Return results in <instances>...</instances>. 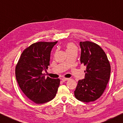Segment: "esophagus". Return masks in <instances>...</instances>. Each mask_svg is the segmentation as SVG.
<instances>
[{
  "mask_svg": "<svg viewBox=\"0 0 123 123\" xmlns=\"http://www.w3.org/2000/svg\"><path fill=\"white\" fill-rule=\"evenodd\" d=\"M62 80L63 81H67L68 80H69V78H65V77H63V78L62 79Z\"/></svg>",
  "mask_w": 123,
  "mask_h": 123,
  "instance_id": "1",
  "label": "esophagus"
}]
</instances>
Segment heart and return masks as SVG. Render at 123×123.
<instances>
[{
  "label": "heart",
  "instance_id": "heart-1",
  "mask_svg": "<svg viewBox=\"0 0 123 123\" xmlns=\"http://www.w3.org/2000/svg\"><path fill=\"white\" fill-rule=\"evenodd\" d=\"M72 50L77 51V48L76 46H75V45L72 43H68V44L67 45V47H66V52H70V51H72Z\"/></svg>",
  "mask_w": 123,
  "mask_h": 123
}]
</instances>
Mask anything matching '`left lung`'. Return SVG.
I'll list each match as a JSON object with an SVG mask.
<instances>
[{
	"label": "left lung",
	"mask_w": 123,
	"mask_h": 123,
	"mask_svg": "<svg viewBox=\"0 0 123 123\" xmlns=\"http://www.w3.org/2000/svg\"><path fill=\"white\" fill-rule=\"evenodd\" d=\"M80 62L86 67L85 79L80 80L74 91L76 98L84 102L96 101L106 88L111 65L105 52L96 43L80 42Z\"/></svg>",
	"instance_id": "left-lung-1"
}]
</instances>
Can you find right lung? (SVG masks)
<instances>
[{
  "label": "right lung",
  "instance_id": "right-lung-1",
  "mask_svg": "<svg viewBox=\"0 0 123 123\" xmlns=\"http://www.w3.org/2000/svg\"><path fill=\"white\" fill-rule=\"evenodd\" d=\"M58 42H39L25 49L15 68L16 80L24 93L36 104H43L55 97L59 79L45 77L42 73L49 65L50 52Z\"/></svg>",
  "mask_w": 123,
  "mask_h": 123
}]
</instances>
